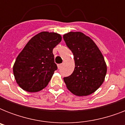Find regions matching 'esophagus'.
<instances>
[{"label": "esophagus", "instance_id": "34e87169", "mask_svg": "<svg viewBox=\"0 0 125 125\" xmlns=\"http://www.w3.org/2000/svg\"><path fill=\"white\" fill-rule=\"evenodd\" d=\"M62 64H58V65H57V66H58V68L60 69L61 67H62Z\"/></svg>", "mask_w": 125, "mask_h": 125}]
</instances>
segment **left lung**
<instances>
[{
    "label": "left lung",
    "mask_w": 125,
    "mask_h": 125,
    "mask_svg": "<svg viewBox=\"0 0 125 125\" xmlns=\"http://www.w3.org/2000/svg\"><path fill=\"white\" fill-rule=\"evenodd\" d=\"M63 40L74 56V71L63 78L67 88L77 96H87L104 81L106 63L95 43L82 32H69Z\"/></svg>",
    "instance_id": "8db88e82"
}]
</instances>
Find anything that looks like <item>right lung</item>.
I'll return each instance as SVG.
<instances>
[{
  "label": "right lung",
  "instance_id": "right-lung-1",
  "mask_svg": "<svg viewBox=\"0 0 125 125\" xmlns=\"http://www.w3.org/2000/svg\"><path fill=\"white\" fill-rule=\"evenodd\" d=\"M61 41L60 34L45 31L36 34L26 43L13 67L15 79L23 90L34 93L47 87L58 68L53 49Z\"/></svg>",
  "mask_w": 125,
  "mask_h": 125
}]
</instances>
